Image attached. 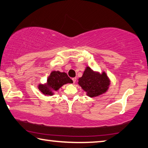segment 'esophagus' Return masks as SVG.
<instances>
[{
  "label": "esophagus",
  "instance_id": "34e87169",
  "mask_svg": "<svg viewBox=\"0 0 148 148\" xmlns=\"http://www.w3.org/2000/svg\"><path fill=\"white\" fill-rule=\"evenodd\" d=\"M72 79V82H73V83L74 84L75 82H76V78H73Z\"/></svg>",
  "mask_w": 148,
  "mask_h": 148
}]
</instances>
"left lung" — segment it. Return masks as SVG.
<instances>
[{
	"mask_svg": "<svg viewBox=\"0 0 148 148\" xmlns=\"http://www.w3.org/2000/svg\"><path fill=\"white\" fill-rule=\"evenodd\" d=\"M110 81L107 74L95 73L90 67H87L78 84L90 97H96L105 93L109 88Z\"/></svg>",
	"mask_w": 148,
	"mask_h": 148,
	"instance_id": "1",
	"label": "left lung"
}]
</instances>
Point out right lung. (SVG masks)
I'll return each instance as SVG.
<instances>
[{"instance_id":"1","label":"right lung","mask_w":148,"mask_h":148,"mask_svg":"<svg viewBox=\"0 0 148 148\" xmlns=\"http://www.w3.org/2000/svg\"><path fill=\"white\" fill-rule=\"evenodd\" d=\"M73 82L65 72H60L59 71H53L51 73L47 79V84L46 85L39 86V90L44 95H52L53 91L51 90L57 91L60 88L68 83H72Z\"/></svg>"}]
</instances>
